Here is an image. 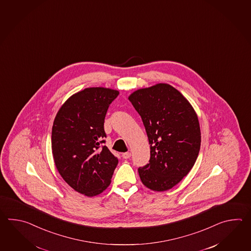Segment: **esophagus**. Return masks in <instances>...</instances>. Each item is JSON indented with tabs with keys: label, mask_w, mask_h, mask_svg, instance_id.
Returning a JSON list of instances; mask_svg holds the SVG:
<instances>
[{
	"label": "esophagus",
	"mask_w": 251,
	"mask_h": 251,
	"mask_svg": "<svg viewBox=\"0 0 251 251\" xmlns=\"http://www.w3.org/2000/svg\"><path fill=\"white\" fill-rule=\"evenodd\" d=\"M122 157L124 159H129L131 157V152H124Z\"/></svg>",
	"instance_id": "34e87169"
}]
</instances>
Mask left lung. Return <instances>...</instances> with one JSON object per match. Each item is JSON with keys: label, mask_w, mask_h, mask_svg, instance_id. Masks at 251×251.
Here are the masks:
<instances>
[{"label": "left lung", "mask_w": 251, "mask_h": 251, "mask_svg": "<svg viewBox=\"0 0 251 251\" xmlns=\"http://www.w3.org/2000/svg\"><path fill=\"white\" fill-rule=\"evenodd\" d=\"M129 100L141 116L149 139V163L139 167L145 187L166 191L187 176L198 159L201 132L190 103L172 86L140 89Z\"/></svg>", "instance_id": "left-lung-1"}]
</instances>
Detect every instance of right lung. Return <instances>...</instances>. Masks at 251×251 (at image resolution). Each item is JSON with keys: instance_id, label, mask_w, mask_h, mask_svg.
<instances>
[{"instance_id": "obj_1", "label": "right lung", "mask_w": 251, "mask_h": 251, "mask_svg": "<svg viewBox=\"0 0 251 251\" xmlns=\"http://www.w3.org/2000/svg\"><path fill=\"white\" fill-rule=\"evenodd\" d=\"M119 92L88 88L70 97L52 128V152L60 175L75 191L94 197L107 188L118 160L105 144V117Z\"/></svg>"}]
</instances>
